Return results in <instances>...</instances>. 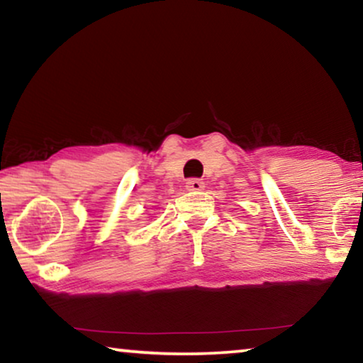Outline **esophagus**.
<instances>
[{
    "mask_svg": "<svg viewBox=\"0 0 363 363\" xmlns=\"http://www.w3.org/2000/svg\"><path fill=\"white\" fill-rule=\"evenodd\" d=\"M186 187H187V191L199 192V191H203V189H205V182L202 179H189L187 184H186Z\"/></svg>",
    "mask_w": 363,
    "mask_h": 363,
    "instance_id": "obj_1",
    "label": "esophagus"
}]
</instances>
